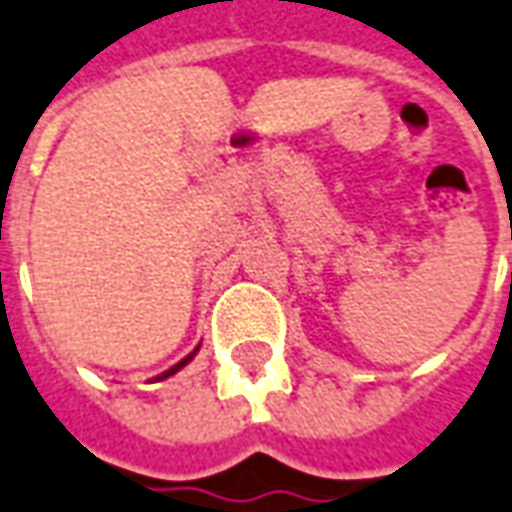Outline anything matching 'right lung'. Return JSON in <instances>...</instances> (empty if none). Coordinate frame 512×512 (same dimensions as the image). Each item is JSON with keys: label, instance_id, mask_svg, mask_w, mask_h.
Masks as SVG:
<instances>
[{"label": "right lung", "instance_id": "right-lung-1", "mask_svg": "<svg viewBox=\"0 0 512 512\" xmlns=\"http://www.w3.org/2000/svg\"><path fill=\"white\" fill-rule=\"evenodd\" d=\"M190 358H193V356H187V358H184V361H179V364H176V367H170L168 373H165V375H159V378H168V375L179 373V370H182V367H184V364H187V361H190Z\"/></svg>", "mask_w": 512, "mask_h": 512}]
</instances>
